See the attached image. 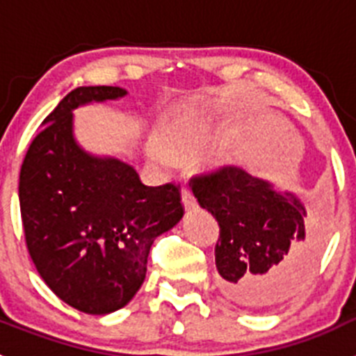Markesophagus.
<instances>
[{
    "instance_id": "esophagus-1",
    "label": "esophagus",
    "mask_w": 356,
    "mask_h": 356,
    "mask_svg": "<svg viewBox=\"0 0 356 356\" xmlns=\"http://www.w3.org/2000/svg\"><path fill=\"white\" fill-rule=\"evenodd\" d=\"M181 203H184L185 210H194L197 207L196 197L193 196V193H191L187 187L181 188Z\"/></svg>"
}]
</instances>
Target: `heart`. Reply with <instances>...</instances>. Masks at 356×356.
<instances>
[{
    "instance_id": "1",
    "label": "heart",
    "mask_w": 356,
    "mask_h": 356,
    "mask_svg": "<svg viewBox=\"0 0 356 356\" xmlns=\"http://www.w3.org/2000/svg\"><path fill=\"white\" fill-rule=\"evenodd\" d=\"M212 130L207 122H178L163 131L162 146L156 143L149 144V155L156 163H169L171 159H187L197 155L210 143ZM213 163L222 162V155H216Z\"/></svg>"
}]
</instances>
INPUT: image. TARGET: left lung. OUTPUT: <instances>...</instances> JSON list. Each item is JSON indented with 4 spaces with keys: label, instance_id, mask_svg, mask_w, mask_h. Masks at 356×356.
I'll return each instance as SVG.
<instances>
[{
    "label": "left lung",
    "instance_id": "8db88e82",
    "mask_svg": "<svg viewBox=\"0 0 356 356\" xmlns=\"http://www.w3.org/2000/svg\"><path fill=\"white\" fill-rule=\"evenodd\" d=\"M201 209L219 222L216 267L229 300L248 308L275 307L300 291L323 246L319 226L292 193H278L241 168L191 178Z\"/></svg>",
    "mask_w": 356,
    "mask_h": 356
}]
</instances>
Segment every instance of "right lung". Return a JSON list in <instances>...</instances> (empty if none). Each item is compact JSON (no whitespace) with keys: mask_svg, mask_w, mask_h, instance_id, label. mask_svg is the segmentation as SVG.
<instances>
[{"mask_svg":"<svg viewBox=\"0 0 356 356\" xmlns=\"http://www.w3.org/2000/svg\"><path fill=\"white\" fill-rule=\"evenodd\" d=\"M122 96L108 85L71 90L44 119L19 175L24 238L40 278L92 316L134 298L153 241L184 217L178 185L147 187L130 163L90 155L74 139L72 110Z\"/></svg>","mask_w":356,"mask_h":356,"instance_id":"add662e5","label":"right lung"}]
</instances>
